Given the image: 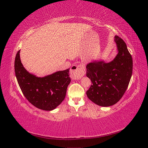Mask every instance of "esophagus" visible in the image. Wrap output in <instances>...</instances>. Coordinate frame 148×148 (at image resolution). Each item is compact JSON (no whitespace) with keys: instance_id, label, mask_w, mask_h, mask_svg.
Wrapping results in <instances>:
<instances>
[{"instance_id":"1","label":"esophagus","mask_w":148,"mask_h":148,"mask_svg":"<svg viewBox=\"0 0 148 148\" xmlns=\"http://www.w3.org/2000/svg\"><path fill=\"white\" fill-rule=\"evenodd\" d=\"M85 68L83 64L73 65L70 69V76L74 79H79L85 75Z\"/></svg>"}]
</instances>
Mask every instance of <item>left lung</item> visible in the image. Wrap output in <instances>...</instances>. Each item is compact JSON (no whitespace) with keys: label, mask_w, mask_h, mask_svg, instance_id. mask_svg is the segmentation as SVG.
Returning a JSON list of instances; mask_svg holds the SVG:
<instances>
[{"label":"left lung","mask_w":148,"mask_h":148,"mask_svg":"<svg viewBox=\"0 0 148 148\" xmlns=\"http://www.w3.org/2000/svg\"><path fill=\"white\" fill-rule=\"evenodd\" d=\"M118 54L109 63L94 62L86 65V76L92 84L86 91L96 104L108 107L120 101L126 91L133 71V59L123 40L115 36Z\"/></svg>","instance_id":"8db88e82"}]
</instances>
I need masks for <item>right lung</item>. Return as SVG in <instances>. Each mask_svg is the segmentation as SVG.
Returning <instances> with one entry per match:
<instances>
[{
    "instance_id": "right-lung-1",
    "label": "right lung",
    "mask_w": 148,
    "mask_h": 148,
    "mask_svg": "<svg viewBox=\"0 0 148 148\" xmlns=\"http://www.w3.org/2000/svg\"><path fill=\"white\" fill-rule=\"evenodd\" d=\"M20 51L15 59V72L23 95L31 104L44 110H52L65 99L71 82L69 69L59 71L44 77L30 74L22 65Z\"/></svg>"
}]
</instances>
